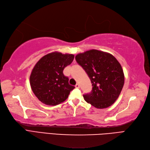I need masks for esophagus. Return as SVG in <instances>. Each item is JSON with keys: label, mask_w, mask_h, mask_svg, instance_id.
I'll use <instances>...</instances> for the list:
<instances>
[{"label": "esophagus", "mask_w": 150, "mask_h": 150, "mask_svg": "<svg viewBox=\"0 0 150 150\" xmlns=\"http://www.w3.org/2000/svg\"><path fill=\"white\" fill-rule=\"evenodd\" d=\"M75 87H76V88H79V87H80V86H79V84H76V85H75Z\"/></svg>", "instance_id": "esophagus-1"}]
</instances>
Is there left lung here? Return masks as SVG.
<instances>
[{"instance_id":"obj_1","label":"left lung","mask_w":150,"mask_h":150,"mask_svg":"<svg viewBox=\"0 0 150 150\" xmlns=\"http://www.w3.org/2000/svg\"><path fill=\"white\" fill-rule=\"evenodd\" d=\"M91 79L92 90L84 94L88 103L97 108H106L114 104L120 95L125 83L122 67L114 56L92 49L76 56Z\"/></svg>"}]
</instances>
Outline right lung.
Returning a JSON list of instances; mask_svg holds the SVG:
<instances>
[{
	"instance_id": "add662e5",
	"label": "right lung",
	"mask_w": 150,
	"mask_h": 150,
	"mask_svg": "<svg viewBox=\"0 0 150 150\" xmlns=\"http://www.w3.org/2000/svg\"><path fill=\"white\" fill-rule=\"evenodd\" d=\"M74 58L71 54L53 52L43 56L35 65L30 75V85L33 93L44 104L59 105L75 88L69 85L68 77L63 73Z\"/></svg>"
}]
</instances>
